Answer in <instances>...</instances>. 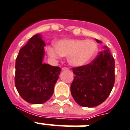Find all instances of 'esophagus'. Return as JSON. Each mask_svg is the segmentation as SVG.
Masks as SVG:
<instances>
[{"mask_svg":"<svg viewBox=\"0 0 130 130\" xmlns=\"http://www.w3.org/2000/svg\"><path fill=\"white\" fill-rule=\"evenodd\" d=\"M62 70L63 71H67V70H69V68H67V67H63Z\"/></svg>","mask_w":130,"mask_h":130,"instance_id":"1","label":"esophagus"}]
</instances>
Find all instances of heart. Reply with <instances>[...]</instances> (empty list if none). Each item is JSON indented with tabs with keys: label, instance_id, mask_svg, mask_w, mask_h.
<instances>
[{
	"label": "heart",
	"instance_id": "b5f03b06",
	"mask_svg": "<svg viewBox=\"0 0 130 130\" xmlns=\"http://www.w3.org/2000/svg\"><path fill=\"white\" fill-rule=\"evenodd\" d=\"M97 43L91 39H66L47 47V54L53 58L67 56L68 63L74 67H83L94 58L98 52Z\"/></svg>",
	"mask_w": 130,
	"mask_h": 130
}]
</instances>
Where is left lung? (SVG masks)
<instances>
[{"label":"left lung","mask_w":130,"mask_h":130,"mask_svg":"<svg viewBox=\"0 0 130 130\" xmlns=\"http://www.w3.org/2000/svg\"><path fill=\"white\" fill-rule=\"evenodd\" d=\"M98 43L100 41L96 39ZM104 50L91 63L72 69L76 75L71 85V93L81 106H97L109 96L115 84V60L110 50Z\"/></svg>","instance_id":"left-lung-1"}]
</instances>
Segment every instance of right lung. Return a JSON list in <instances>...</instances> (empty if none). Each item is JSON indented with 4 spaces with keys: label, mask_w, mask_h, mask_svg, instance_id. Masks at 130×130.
Listing matches in <instances>:
<instances>
[{
    "label": "right lung",
    "mask_w": 130,
    "mask_h": 130,
    "mask_svg": "<svg viewBox=\"0 0 130 130\" xmlns=\"http://www.w3.org/2000/svg\"><path fill=\"white\" fill-rule=\"evenodd\" d=\"M45 46L41 35H35L20 49L15 61L17 91L32 104H43L52 97L61 72L59 67L43 63Z\"/></svg>",
    "instance_id": "right-lung-1"
}]
</instances>
